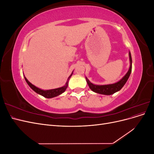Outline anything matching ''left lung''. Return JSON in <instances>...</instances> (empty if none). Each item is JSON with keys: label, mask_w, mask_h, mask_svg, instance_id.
<instances>
[{"label": "left lung", "mask_w": 154, "mask_h": 154, "mask_svg": "<svg viewBox=\"0 0 154 154\" xmlns=\"http://www.w3.org/2000/svg\"><path fill=\"white\" fill-rule=\"evenodd\" d=\"M129 57H130V66L128 72L126 74V75L117 83H113V84L110 85H96L92 84V83L89 82V80L86 78V80L88 83V86H89L91 89L96 93H99L101 94H105V95H110L114 93L119 91L121 88H122L124 85L128 80V79L130 75V73L132 71V57L130 53H129Z\"/></svg>", "instance_id": "obj_1"}]
</instances>
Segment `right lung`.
<instances>
[{"label":"right lung","instance_id":"obj_1","mask_svg":"<svg viewBox=\"0 0 154 154\" xmlns=\"http://www.w3.org/2000/svg\"><path fill=\"white\" fill-rule=\"evenodd\" d=\"M72 75V74H71ZM71 75L69 76V78L71 76ZM25 80L27 82V84L29 85V86L32 88V90L34 91H35L36 93H38V94L43 96L45 97H47V98H51V97H53L55 96H57L60 94H61L62 93H63L67 87L68 85V82L66 83V84L65 86L62 87H60V88H55V89H51V90H48V91H44V90H42L40 89V88H37L36 87H35V85H33L32 84L27 80L26 78H24Z\"/></svg>","mask_w":154,"mask_h":154}]
</instances>
